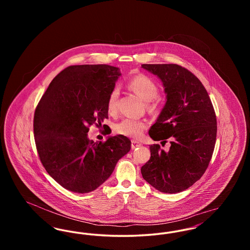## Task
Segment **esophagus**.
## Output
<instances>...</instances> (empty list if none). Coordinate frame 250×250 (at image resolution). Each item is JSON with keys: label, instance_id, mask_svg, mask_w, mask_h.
<instances>
[{"label": "esophagus", "instance_id": "esophagus-1", "mask_svg": "<svg viewBox=\"0 0 250 250\" xmlns=\"http://www.w3.org/2000/svg\"><path fill=\"white\" fill-rule=\"evenodd\" d=\"M142 145V143H139V142H137V141H132L131 142V147H132V149H135V148H137V147H140Z\"/></svg>", "mask_w": 250, "mask_h": 250}]
</instances>
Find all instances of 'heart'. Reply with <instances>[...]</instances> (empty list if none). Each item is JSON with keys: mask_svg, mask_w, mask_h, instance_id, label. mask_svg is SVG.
<instances>
[{"mask_svg": "<svg viewBox=\"0 0 250 250\" xmlns=\"http://www.w3.org/2000/svg\"><path fill=\"white\" fill-rule=\"evenodd\" d=\"M128 88L135 94L139 95L143 100L147 102L151 107H155L154 100L158 95V87L155 82L145 75H139L131 79L128 83ZM119 91L113 89L107 97V111L111 114L117 111ZM147 127V125L142 120L125 118L121 120L115 125L114 131L122 135L132 139H139L142 137L143 131Z\"/></svg>", "mask_w": 250, "mask_h": 250, "instance_id": "obj_1", "label": "heart"}]
</instances>
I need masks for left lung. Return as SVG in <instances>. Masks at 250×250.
I'll return each mask as SVG.
<instances>
[{
  "mask_svg": "<svg viewBox=\"0 0 250 250\" xmlns=\"http://www.w3.org/2000/svg\"><path fill=\"white\" fill-rule=\"evenodd\" d=\"M163 84L166 103L149 130L154 141L170 139L167 152L150 146L151 157L143 177L155 189L175 194L200 180L210 163L216 139V118L200 80L174 63L143 64Z\"/></svg>",
  "mask_w": 250,
  "mask_h": 250,
  "instance_id": "left-lung-1",
  "label": "left lung"
}]
</instances>
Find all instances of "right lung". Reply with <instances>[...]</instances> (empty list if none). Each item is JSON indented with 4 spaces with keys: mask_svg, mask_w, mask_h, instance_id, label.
<instances>
[{
    "mask_svg": "<svg viewBox=\"0 0 250 250\" xmlns=\"http://www.w3.org/2000/svg\"><path fill=\"white\" fill-rule=\"evenodd\" d=\"M120 76L118 67L107 64L68 66L52 80L36 107L34 132L40 160L67 190H95L130 151L125 136L95 143L87 134L90 125L107 118V97Z\"/></svg>",
    "mask_w": 250,
    "mask_h": 250,
    "instance_id": "right-lung-1",
    "label": "right lung"
}]
</instances>
